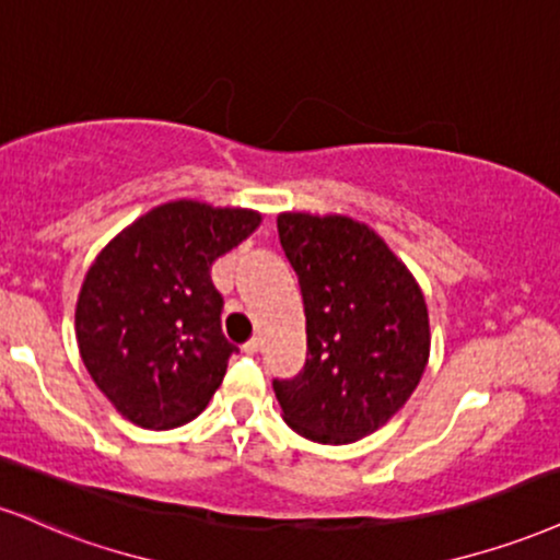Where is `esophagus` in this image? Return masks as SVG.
Here are the masks:
<instances>
[{
    "mask_svg": "<svg viewBox=\"0 0 560 560\" xmlns=\"http://www.w3.org/2000/svg\"><path fill=\"white\" fill-rule=\"evenodd\" d=\"M242 349H245V354H258V349H260V339H250V341H247V345L242 347Z\"/></svg>",
    "mask_w": 560,
    "mask_h": 560,
    "instance_id": "obj_1",
    "label": "esophagus"
}]
</instances>
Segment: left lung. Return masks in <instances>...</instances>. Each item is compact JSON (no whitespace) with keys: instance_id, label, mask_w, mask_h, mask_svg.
<instances>
[{"instance_id":"left-lung-1","label":"left lung","mask_w":560,"mask_h":560,"mask_svg":"<svg viewBox=\"0 0 560 560\" xmlns=\"http://www.w3.org/2000/svg\"><path fill=\"white\" fill-rule=\"evenodd\" d=\"M276 226L307 320L305 370L273 381L281 417L307 441L354 443L386 425L425 373V294L362 221L284 211Z\"/></svg>"}]
</instances>
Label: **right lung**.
<instances>
[{"label":"right lung","mask_w":560,"mask_h":560,"mask_svg":"<svg viewBox=\"0 0 560 560\" xmlns=\"http://www.w3.org/2000/svg\"><path fill=\"white\" fill-rule=\"evenodd\" d=\"M253 208L179 198L135 219L88 268L75 305L83 365L125 420L170 430L206 409L237 347L221 334L215 258L260 226Z\"/></svg>","instance_id":"right-lung-1"}]
</instances>
